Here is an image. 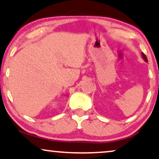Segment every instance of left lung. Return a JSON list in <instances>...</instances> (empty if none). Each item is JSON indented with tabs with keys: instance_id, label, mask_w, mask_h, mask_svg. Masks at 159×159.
Returning <instances> with one entry per match:
<instances>
[{
	"instance_id": "left-lung-1",
	"label": "left lung",
	"mask_w": 159,
	"mask_h": 159,
	"mask_svg": "<svg viewBox=\"0 0 159 159\" xmlns=\"http://www.w3.org/2000/svg\"><path fill=\"white\" fill-rule=\"evenodd\" d=\"M142 56H143V60L144 61H145V62H148V58H147V57H146V55L144 54L143 52H142Z\"/></svg>"
}]
</instances>
